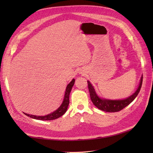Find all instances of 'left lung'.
<instances>
[{"label": "left lung", "mask_w": 153, "mask_h": 153, "mask_svg": "<svg viewBox=\"0 0 153 153\" xmlns=\"http://www.w3.org/2000/svg\"><path fill=\"white\" fill-rule=\"evenodd\" d=\"M142 82H143V76L141 78L140 83H139V87L137 88V91L133 94L131 96H130L126 99L123 100H106V99H101L97 96L96 94L95 89H94L93 87L91 84L87 81V83H88V88L90 93V97L91 99V101L93 102V105L96 107H97L99 109L102 110V111L107 112H116L120 111L122 109H123L128 105H129L133 100H134L135 97L137 96L138 93H139L142 86Z\"/></svg>", "instance_id": "1"}]
</instances>
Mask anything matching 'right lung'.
Masks as SVG:
<instances>
[{
  "label": "right lung",
  "instance_id": "right-lung-1",
  "mask_svg": "<svg viewBox=\"0 0 153 153\" xmlns=\"http://www.w3.org/2000/svg\"><path fill=\"white\" fill-rule=\"evenodd\" d=\"M74 82H75V79H73L72 81L68 84L66 87V92H65V95H64V99L63 100V102L61 106L58 108L56 111H54V112L50 114H48L47 116H34V115H30L28 114H25L24 113L25 115L30 117L31 118L33 119H36V120H55L56 118H58L59 117L62 116L66 112L68 106L69 105V102H70V100H69V96H70V93L71 90V88H72L73 85H74Z\"/></svg>",
  "mask_w": 153,
  "mask_h": 153
}]
</instances>
